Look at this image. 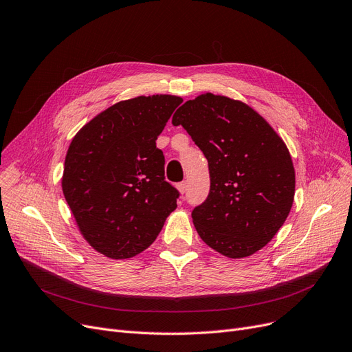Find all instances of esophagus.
Wrapping results in <instances>:
<instances>
[{"label":"esophagus","mask_w":352,"mask_h":352,"mask_svg":"<svg viewBox=\"0 0 352 352\" xmlns=\"http://www.w3.org/2000/svg\"><path fill=\"white\" fill-rule=\"evenodd\" d=\"M177 190H179L180 193H185V192L188 190V184H186V182H182V184H179V185H177Z\"/></svg>","instance_id":"1"}]
</instances>
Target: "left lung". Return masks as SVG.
<instances>
[{
  "label": "left lung",
  "instance_id": "left-lung-1",
  "mask_svg": "<svg viewBox=\"0 0 352 352\" xmlns=\"http://www.w3.org/2000/svg\"><path fill=\"white\" fill-rule=\"evenodd\" d=\"M209 164L210 190L192 219L202 241L228 258L252 256L273 240L294 199L289 148L272 125L243 101L210 92L173 116Z\"/></svg>",
  "mask_w": 352,
  "mask_h": 352
}]
</instances>
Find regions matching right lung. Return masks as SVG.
Segmentation results:
<instances>
[{
    "label": "right lung",
    "mask_w": 352,
    "mask_h": 352,
    "mask_svg": "<svg viewBox=\"0 0 352 352\" xmlns=\"http://www.w3.org/2000/svg\"><path fill=\"white\" fill-rule=\"evenodd\" d=\"M182 98L135 96L101 111L69 144L62 190L79 232L105 257L131 258L148 248L176 209L156 147Z\"/></svg>",
    "instance_id": "obj_1"
}]
</instances>
